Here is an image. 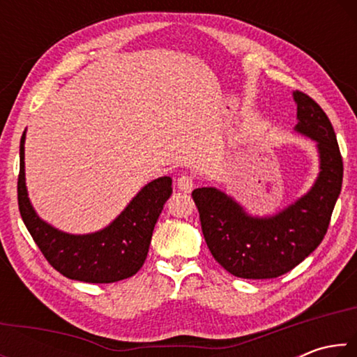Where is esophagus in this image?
<instances>
[{"label": "esophagus", "mask_w": 357, "mask_h": 357, "mask_svg": "<svg viewBox=\"0 0 357 357\" xmlns=\"http://www.w3.org/2000/svg\"><path fill=\"white\" fill-rule=\"evenodd\" d=\"M193 184H195V179H193L192 174L184 173L178 178V189L183 192H190L193 189Z\"/></svg>", "instance_id": "esophagus-1"}]
</instances>
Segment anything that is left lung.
<instances>
[{"instance_id":"left-lung-1","label":"left lung","mask_w":357,"mask_h":357,"mask_svg":"<svg viewBox=\"0 0 357 357\" xmlns=\"http://www.w3.org/2000/svg\"><path fill=\"white\" fill-rule=\"evenodd\" d=\"M296 130L317 142L319 176L310 192L273 217H250L214 187L192 192L202 231L215 261L241 279H275L296 268L321 244L342 190L343 160L328 114L310 96L293 93Z\"/></svg>"}]
</instances>
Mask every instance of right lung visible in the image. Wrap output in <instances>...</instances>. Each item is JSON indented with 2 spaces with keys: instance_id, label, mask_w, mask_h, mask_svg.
I'll return each mask as SVG.
<instances>
[{
  "instance_id": "1",
  "label": "right lung",
  "mask_w": 357,
  "mask_h": 357,
  "mask_svg": "<svg viewBox=\"0 0 357 357\" xmlns=\"http://www.w3.org/2000/svg\"><path fill=\"white\" fill-rule=\"evenodd\" d=\"M25 132L20 140L17 181L20 215L42 255L59 274L86 283H113L138 273L146 259L157 219L172 195V178L144 185L107 228L91 234H68L40 220L25 185Z\"/></svg>"
}]
</instances>
